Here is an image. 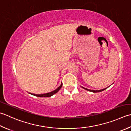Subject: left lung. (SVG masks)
<instances>
[{
    "label": "left lung",
    "instance_id": "1",
    "mask_svg": "<svg viewBox=\"0 0 131 131\" xmlns=\"http://www.w3.org/2000/svg\"><path fill=\"white\" fill-rule=\"evenodd\" d=\"M81 88H83V89H84V90H88V91H91V92H93V93H98V92H101V91H104V90H106V89L108 88H108H105V89H103L99 90H90V89H88L84 88H83V87H82V86H81Z\"/></svg>",
    "mask_w": 131,
    "mask_h": 131
}]
</instances>
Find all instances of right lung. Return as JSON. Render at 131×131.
I'll use <instances>...</instances> for the list:
<instances>
[{"mask_svg": "<svg viewBox=\"0 0 131 131\" xmlns=\"http://www.w3.org/2000/svg\"><path fill=\"white\" fill-rule=\"evenodd\" d=\"M62 83H61V85L59 86L57 89H56L55 90H54L53 91L50 92V93H45V94H32V93H29V94L33 95H34V96H38V97H43V98H44V97H50V96H52V95H53L54 94L57 93V92L61 89V88H62Z\"/></svg>", "mask_w": 131, "mask_h": 131, "instance_id": "add662e5", "label": "right lung"}]
</instances>
